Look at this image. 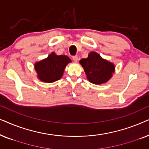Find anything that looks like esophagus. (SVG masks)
Listing matches in <instances>:
<instances>
[{"label": "esophagus", "mask_w": 149, "mask_h": 149, "mask_svg": "<svg viewBox=\"0 0 149 149\" xmlns=\"http://www.w3.org/2000/svg\"><path fill=\"white\" fill-rule=\"evenodd\" d=\"M72 60L74 61L75 62H77L78 61V56H74L72 57Z\"/></svg>", "instance_id": "obj_1"}]
</instances>
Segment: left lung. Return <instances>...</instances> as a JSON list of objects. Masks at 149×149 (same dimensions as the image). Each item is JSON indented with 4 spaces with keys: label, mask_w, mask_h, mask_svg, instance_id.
<instances>
[{
    "label": "left lung",
    "mask_w": 149,
    "mask_h": 149,
    "mask_svg": "<svg viewBox=\"0 0 149 149\" xmlns=\"http://www.w3.org/2000/svg\"><path fill=\"white\" fill-rule=\"evenodd\" d=\"M79 63L84 69L87 80L95 85L108 82L115 71L113 63L102 58L95 52H91L87 58L81 59Z\"/></svg>",
    "instance_id": "left-lung-1"
}]
</instances>
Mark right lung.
I'll return each instance as SVG.
<instances>
[{
	"label": "right lung",
	"mask_w": 149,
	"mask_h": 149,
	"mask_svg": "<svg viewBox=\"0 0 149 149\" xmlns=\"http://www.w3.org/2000/svg\"><path fill=\"white\" fill-rule=\"evenodd\" d=\"M71 62L68 56L52 52L47 58L34 64L36 77L42 82L54 83L62 78L65 68Z\"/></svg>",
	"instance_id": "right-lung-1"
}]
</instances>
